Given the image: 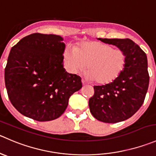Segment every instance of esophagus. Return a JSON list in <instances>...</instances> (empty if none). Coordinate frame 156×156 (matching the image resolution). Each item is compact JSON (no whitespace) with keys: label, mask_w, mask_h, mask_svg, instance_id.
Returning a JSON list of instances; mask_svg holds the SVG:
<instances>
[{"label":"esophagus","mask_w":156,"mask_h":156,"mask_svg":"<svg viewBox=\"0 0 156 156\" xmlns=\"http://www.w3.org/2000/svg\"><path fill=\"white\" fill-rule=\"evenodd\" d=\"M81 82H82V84L83 85H85V84H87V83L85 82V81H84V80H81Z\"/></svg>","instance_id":"obj_1"}]
</instances>
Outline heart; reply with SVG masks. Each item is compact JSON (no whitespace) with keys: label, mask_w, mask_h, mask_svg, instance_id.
Instances as JSON below:
<instances>
[{"label":"heart","mask_w":156,"mask_h":156,"mask_svg":"<svg viewBox=\"0 0 156 156\" xmlns=\"http://www.w3.org/2000/svg\"><path fill=\"white\" fill-rule=\"evenodd\" d=\"M64 56L72 72L82 70L87 64L86 76L98 84L115 81L126 64V55L123 51L99 42L84 43L75 49L67 48Z\"/></svg>","instance_id":"1"}]
</instances>
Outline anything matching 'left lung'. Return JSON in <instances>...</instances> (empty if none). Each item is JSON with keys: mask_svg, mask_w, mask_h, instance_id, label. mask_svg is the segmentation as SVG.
Instances as JSON below:
<instances>
[{"mask_svg": "<svg viewBox=\"0 0 156 156\" xmlns=\"http://www.w3.org/2000/svg\"><path fill=\"white\" fill-rule=\"evenodd\" d=\"M117 46L126 55V64L120 76L105 85L94 86L89 108L97 120L115 123L133 116L144 102L149 83L146 54L129 39H101Z\"/></svg>", "mask_w": 156, "mask_h": 156, "instance_id": "left-lung-1", "label": "left lung"}]
</instances>
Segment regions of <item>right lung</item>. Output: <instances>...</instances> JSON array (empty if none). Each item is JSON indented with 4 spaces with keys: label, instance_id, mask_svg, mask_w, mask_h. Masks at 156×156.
I'll use <instances>...</instances> for the list:
<instances>
[{
    "label": "right lung",
    "instance_id": "1",
    "mask_svg": "<svg viewBox=\"0 0 156 156\" xmlns=\"http://www.w3.org/2000/svg\"><path fill=\"white\" fill-rule=\"evenodd\" d=\"M54 34L33 33L10 49L4 70L7 94L13 107L37 121H50L65 112L81 78L63 68L66 45Z\"/></svg>",
    "mask_w": 156,
    "mask_h": 156
}]
</instances>
